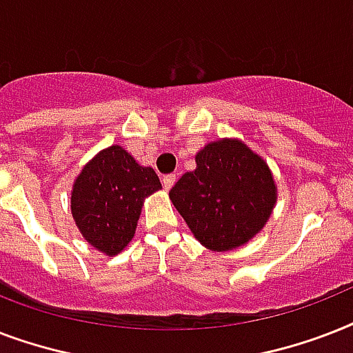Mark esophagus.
<instances>
[{
	"label": "esophagus",
	"instance_id": "esophagus-1",
	"mask_svg": "<svg viewBox=\"0 0 353 353\" xmlns=\"http://www.w3.org/2000/svg\"><path fill=\"white\" fill-rule=\"evenodd\" d=\"M176 179H177L176 174H166V176H163V185H165L166 190H170L172 185L176 183Z\"/></svg>",
	"mask_w": 353,
	"mask_h": 353
}]
</instances>
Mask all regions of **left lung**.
Instances as JSON below:
<instances>
[{
  "mask_svg": "<svg viewBox=\"0 0 353 353\" xmlns=\"http://www.w3.org/2000/svg\"><path fill=\"white\" fill-rule=\"evenodd\" d=\"M170 199L190 231L212 251H231L256 234L276 201L273 176L262 157L240 141H216L196 155Z\"/></svg>",
  "mask_w": 353,
  "mask_h": 353,
  "instance_id": "left-lung-1",
  "label": "left lung"
}]
</instances>
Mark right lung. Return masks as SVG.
<instances>
[{"label":"right lung","mask_w":353,"mask_h":353,"mask_svg":"<svg viewBox=\"0 0 353 353\" xmlns=\"http://www.w3.org/2000/svg\"><path fill=\"white\" fill-rule=\"evenodd\" d=\"M159 188L154 168L135 163L121 146H110L77 177L71 212L85 240L113 256L132 241L143 199Z\"/></svg>","instance_id":"add662e5"}]
</instances>
